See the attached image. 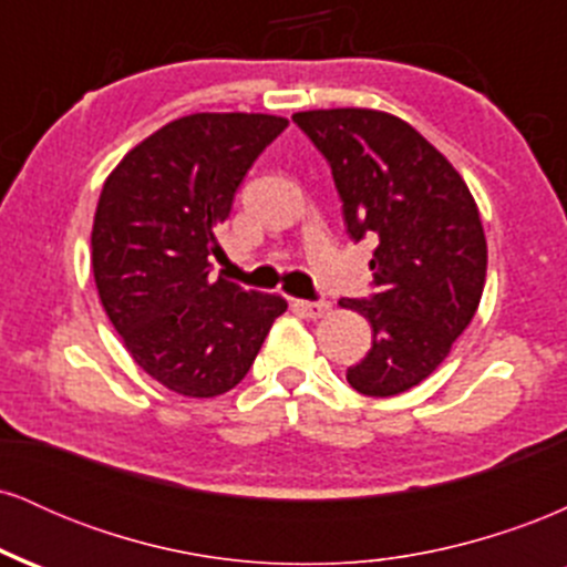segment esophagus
Here are the masks:
<instances>
[{
  "instance_id": "obj_1",
  "label": "esophagus",
  "mask_w": 567,
  "mask_h": 567,
  "mask_svg": "<svg viewBox=\"0 0 567 567\" xmlns=\"http://www.w3.org/2000/svg\"><path fill=\"white\" fill-rule=\"evenodd\" d=\"M296 309H301L306 317L317 320V317H324L330 311V301H296Z\"/></svg>"
}]
</instances>
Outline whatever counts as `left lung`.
I'll return each mask as SVG.
<instances>
[{"label": "left lung", "instance_id": "obj_1", "mask_svg": "<svg viewBox=\"0 0 567 567\" xmlns=\"http://www.w3.org/2000/svg\"><path fill=\"white\" fill-rule=\"evenodd\" d=\"M292 122L328 159L354 243L373 237V288L341 298L373 328V347L347 370L351 389L392 396L451 354L485 288L483 220L464 178L419 130L373 109L298 112Z\"/></svg>", "mask_w": 567, "mask_h": 567}]
</instances>
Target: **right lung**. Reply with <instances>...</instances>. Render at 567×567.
Masks as SVG:
<instances>
[{
	"mask_svg": "<svg viewBox=\"0 0 567 567\" xmlns=\"http://www.w3.org/2000/svg\"><path fill=\"white\" fill-rule=\"evenodd\" d=\"M288 127L271 114H188L159 127L103 184L93 275L133 360L184 396L245 379L288 301L210 277L234 194Z\"/></svg>",
	"mask_w": 567,
	"mask_h": 567,
	"instance_id": "right-lung-1",
	"label": "right lung"
}]
</instances>
